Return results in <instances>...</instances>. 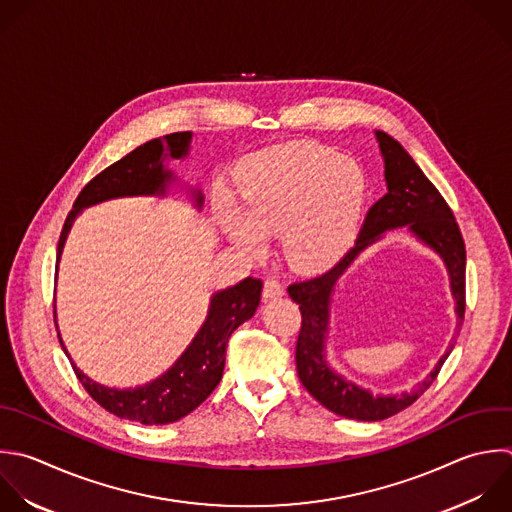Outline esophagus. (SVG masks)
Here are the masks:
<instances>
[{"mask_svg": "<svg viewBox=\"0 0 512 512\" xmlns=\"http://www.w3.org/2000/svg\"><path fill=\"white\" fill-rule=\"evenodd\" d=\"M282 294H284V286H282V282H280V280H276L274 276H268V278L264 280L262 296H264L266 300H274V298H278V296H282Z\"/></svg>", "mask_w": 512, "mask_h": 512, "instance_id": "34e87169", "label": "esophagus"}]
</instances>
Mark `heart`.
Here are the masks:
<instances>
[{"mask_svg":"<svg viewBox=\"0 0 512 512\" xmlns=\"http://www.w3.org/2000/svg\"><path fill=\"white\" fill-rule=\"evenodd\" d=\"M366 196L360 166L316 144H288L250 156L240 168V214L222 224L250 254L282 234L286 258L302 270L332 266L350 246Z\"/></svg>","mask_w":512,"mask_h":512,"instance_id":"obj_1","label":"heart"}]
</instances>
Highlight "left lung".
<instances>
[{
    "label": "left lung",
    "mask_w": 512,
    "mask_h": 512,
    "mask_svg": "<svg viewBox=\"0 0 512 512\" xmlns=\"http://www.w3.org/2000/svg\"><path fill=\"white\" fill-rule=\"evenodd\" d=\"M376 138L384 156L388 192L368 210L356 246L324 274L298 280L288 286V294L298 304L302 316L296 340V368L300 382L328 410L344 418L366 422L384 420L414 404L436 380L454 344L448 346L446 354L438 360L436 368L424 382H420L412 392H404L400 396H372L368 390H362L334 374L322 354L328 324V302L338 276L350 266L358 252L380 238L382 232L408 226L446 262L452 294L456 298V334L462 326L466 308V250L450 206L392 136L378 130Z\"/></svg>",
    "instance_id": "left-lung-1"
}]
</instances>
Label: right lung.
<instances>
[{
	"instance_id": "1",
	"label": "right lung",
	"mask_w": 512,
	"mask_h": 512,
	"mask_svg": "<svg viewBox=\"0 0 512 512\" xmlns=\"http://www.w3.org/2000/svg\"><path fill=\"white\" fill-rule=\"evenodd\" d=\"M190 138V132H174L162 140H150L94 176L82 188L64 222L58 242V258L62 254L68 230L82 208L118 196L162 194L166 182L172 178V174L162 166V152L166 148L172 158H182L188 152ZM196 202L202 206L200 192ZM260 292L262 280L252 276L228 290L218 292L212 298L210 314L190 348L162 378L154 380L152 384L136 390H114L92 382L76 366L74 372L86 392L102 408L120 418L150 426L176 422L198 408L218 386L224 372L228 338L244 320L254 316L260 304Z\"/></svg>"
}]
</instances>
